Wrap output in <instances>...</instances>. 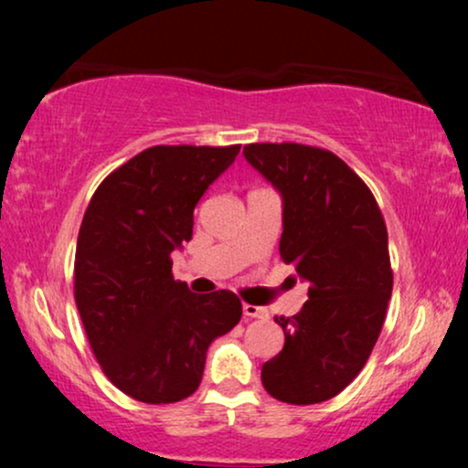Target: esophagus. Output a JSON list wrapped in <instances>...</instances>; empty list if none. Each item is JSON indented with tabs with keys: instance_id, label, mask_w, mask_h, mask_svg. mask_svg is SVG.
Instances as JSON below:
<instances>
[{
	"instance_id": "34e87169",
	"label": "esophagus",
	"mask_w": 468,
	"mask_h": 468,
	"mask_svg": "<svg viewBox=\"0 0 468 468\" xmlns=\"http://www.w3.org/2000/svg\"><path fill=\"white\" fill-rule=\"evenodd\" d=\"M242 313H245L247 317H258V319L268 317V311L264 309V306H255V304H249V303L242 304Z\"/></svg>"
}]
</instances>
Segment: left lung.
Instances as JSON below:
<instances>
[{"label": "left lung", "instance_id": "obj_1", "mask_svg": "<svg viewBox=\"0 0 468 468\" xmlns=\"http://www.w3.org/2000/svg\"><path fill=\"white\" fill-rule=\"evenodd\" d=\"M242 153L283 196L281 260L311 283L303 311L274 317L285 345L261 367V383L290 405L330 400L364 368L386 322V221L368 185L332 151L253 143Z\"/></svg>", "mask_w": 468, "mask_h": 468}]
</instances>
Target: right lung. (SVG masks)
Wrapping results in <instances>:
<instances>
[{
  "mask_svg": "<svg viewBox=\"0 0 468 468\" xmlns=\"http://www.w3.org/2000/svg\"><path fill=\"white\" fill-rule=\"evenodd\" d=\"M240 144H157L111 172L82 217L74 300L112 386L149 405L187 399L215 338L240 322L229 290L194 293L170 255L194 234V208Z\"/></svg>",
  "mask_w": 468,
  "mask_h": 468,
  "instance_id": "1",
  "label": "right lung"
}]
</instances>
